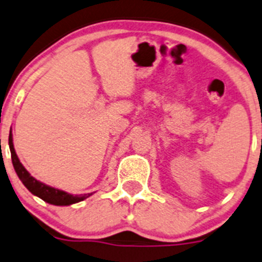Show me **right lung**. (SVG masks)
Segmentation results:
<instances>
[{
    "label": "right lung",
    "mask_w": 262,
    "mask_h": 262,
    "mask_svg": "<svg viewBox=\"0 0 262 262\" xmlns=\"http://www.w3.org/2000/svg\"><path fill=\"white\" fill-rule=\"evenodd\" d=\"M9 146L10 151H11V160L12 165H14V169L16 171L17 177L21 180L23 184L27 187V189L29 192H32L33 194L42 199L43 201L48 202L51 205H56V206H69V205L77 204V202L83 201L87 197L92 195V193H88V194H80V195H74L70 194V193L63 192V190L56 189V188L50 187V185L43 184L39 180L34 179L32 175L28 172V170L23 166V164L20 162L19 157H17L16 152H15L14 143H12V134L10 132L9 136Z\"/></svg>",
    "instance_id": "obj_1"
}]
</instances>
